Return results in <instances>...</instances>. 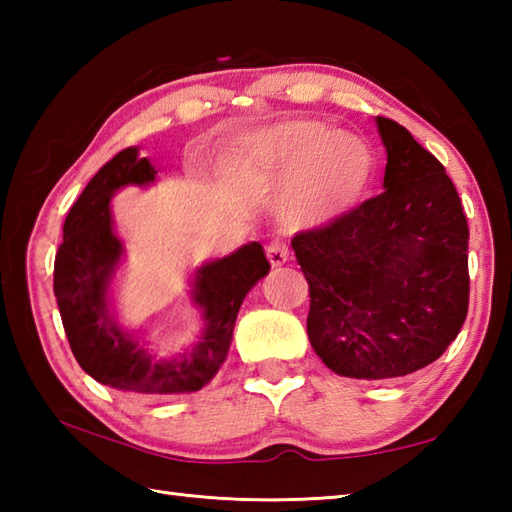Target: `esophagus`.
Here are the masks:
<instances>
[{"mask_svg":"<svg viewBox=\"0 0 512 512\" xmlns=\"http://www.w3.org/2000/svg\"><path fill=\"white\" fill-rule=\"evenodd\" d=\"M266 257H268L270 266L277 268V266H284L288 262L290 253H288V248H286L284 242H281V239H273V242L266 246Z\"/></svg>","mask_w":512,"mask_h":512,"instance_id":"1","label":"esophagus"}]
</instances>
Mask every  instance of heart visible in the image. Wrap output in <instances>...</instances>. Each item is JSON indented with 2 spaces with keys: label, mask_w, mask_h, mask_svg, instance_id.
<instances>
[{
  "label": "heart",
  "mask_w": 512,
  "mask_h": 512,
  "mask_svg": "<svg viewBox=\"0 0 512 512\" xmlns=\"http://www.w3.org/2000/svg\"><path fill=\"white\" fill-rule=\"evenodd\" d=\"M220 171L231 180L292 184L286 220L312 226L350 206L369 173V151L350 134L312 123L262 129L228 151Z\"/></svg>",
  "instance_id": "1"
}]
</instances>
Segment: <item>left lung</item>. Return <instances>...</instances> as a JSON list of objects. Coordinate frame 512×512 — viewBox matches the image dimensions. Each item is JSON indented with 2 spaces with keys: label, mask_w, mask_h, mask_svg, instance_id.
Wrapping results in <instances>:
<instances>
[{
  "label": "left lung",
  "mask_w": 512,
  "mask_h": 512,
  "mask_svg": "<svg viewBox=\"0 0 512 512\" xmlns=\"http://www.w3.org/2000/svg\"><path fill=\"white\" fill-rule=\"evenodd\" d=\"M383 191L292 239L310 286L308 339L334 374L398 378L431 365L469 312V224L440 160L376 116Z\"/></svg>",
  "instance_id": "8db88e82"
}]
</instances>
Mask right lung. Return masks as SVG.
Segmentation results:
<instances>
[{"instance_id":"obj_1","label":"right lung","mask_w":512,"mask_h":512,"mask_svg":"<svg viewBox=\"0 0 512 512\" xmlns=\"http://www.w3.org/2000/svg\"><path fill=\"white\" fill-rule=\"evenodd\" d=\"M158 169L127 147L103 165L74 202L54 259V297L76 363L101 385L138 396L191 394L209 385L231 350L242 301L270 270L262 244L250 242L231 255L195 268L191 301L202 332L189 350L171 356L151 352L123 328L114 310V277L125 259L116 235L112 198L125 187H149Z\"/></svg>"}]
</instances>
